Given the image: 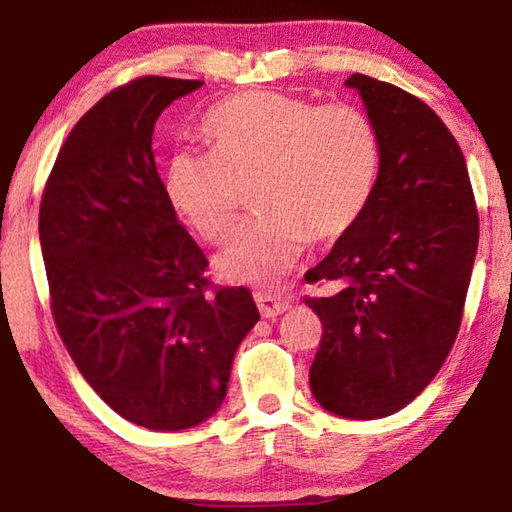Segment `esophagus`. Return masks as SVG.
<instances>
[{
    "mask_svg": "<svg viewBox=\"0 0 512 512\" xmlns=\"http://www.w3.org/2000/svg\"><path fill=\"white\" fill-rule=\"evenodd\" d=\"M255 301L259 306V313H262V318H276V315L285 313L287 308H290V299H283L280 294L257 292Z\"/></svg>",
    "mask_w": 512,
    "mask_h": 512,
    "instance_id": "obj_1",
    "label": "esophagus"
}]
</instances>
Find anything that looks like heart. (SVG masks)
Wrapping results in <instances>:
<instances>
[{
	"instance_id": "obj_1",
	"label": "heart",
	"mask_w": 512,
	"mask_h": 512,
	"mask_svg": "<svg viewBox=\"0 0 512 512\" xmlns=\"http://www.w3.org/2000/svg\"><path fill=\"white\" fill-rule=\"evenodd\" d=\"M208 153L169 164L176 213L208 243L239 227L246 192L259 215L218 257L236 283L273 287L299 262L308 239H341L371 204L380 176V136L352 104L318 106L283 92L250 90L213 106L201 122Z\"/></svg>"
}]
</instances>
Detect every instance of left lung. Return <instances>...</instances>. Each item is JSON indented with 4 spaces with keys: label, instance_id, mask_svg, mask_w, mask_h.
<instances>
[{
    "label": "left lung",
    "instance_id": "obj_1",
    "mask_svg": "<svg viewBox=\"0 0 512 512\" xmlns=\"http://www.w3.org/2000/svg\"><path fill=\"white\" fill-rule=\"evenodd\" d=\"M380 136L371 204L306 273L336 283L306 299L322 322L315 401L350 420L408 406L450 355L478 250V208L462 148L422 99L352 74Z\"/></svg>",
    "mask_w": 512,
    "mask_h": 512
}]
</instances>
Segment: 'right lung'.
<instances>
[{
	"label": "right lung",
	"instance_id": "add662e5",
	"mask_svg": "<svg viewBox=\"0 0 512 512\" xmlns=\"http://www.w3.org/2000/svg\"><path fill=\"white\" fill-rule=\"evenodd\" d=\"M201 81L141 76L99 99L57 153L39 208L50 311L92 390L139 427L181 431L227 394L259 311L215 287L155 167L160 113Z\"/></svg>",
	"mask_w": 512,
	"mask_h": 512
}]
</instances>
